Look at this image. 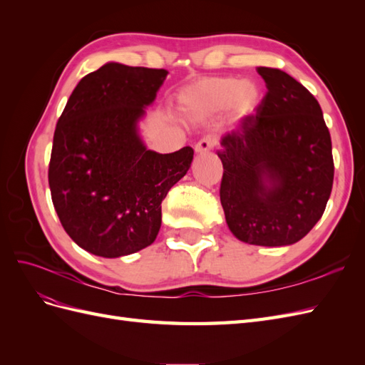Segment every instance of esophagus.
I'll use <instances>...</instances> for the list:
<instances>
[{
  "label": "esophagus",
  "instance_id": "1",
  "mask_svg": "<svg viewBox=\"0 0 365 365\" xmlns=\"http://www.w3.org/2000/svg\"><path fill=\"white\" fill-rule=\"evenodd\" d=\"M215 145H216V140L213 137H204V138H201L200 141L196 143L195 150L197 153H204V152L210 150L212 148H215Z\"/></svg>",
  "mask_w": 365,
  "mask_h": 365
}]
</instances>
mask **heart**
I'll return each mask as SVG.
<instances>
[{"label":"heart","mask_w":365,"mask_h":365,"mask_svg":"<svg viewBox=\"0 0 365 365\" xmlns=\"http://www.w3.org/2000/svg\"><path fill=\"white\" fill-rule=\"evenodd\" d=\"M260 97L259 88L250 81L242 82L236 77H216L196 83L182 96L185 111H210L233 103L240 114L251 113Z\"/></svg>","instance_id":"1"}]
</instances>
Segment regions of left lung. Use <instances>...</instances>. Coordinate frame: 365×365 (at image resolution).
<instances>
[{
	"label": "left lung",
	"mask_w": 365,
	"mask_h": 365,
	"mask_svg": "<svg viewBox=\"0 0 365 365\" xmlns=\"http://www.w3.org/2000/svg\"><path fill=\"white\" fill-rule=\"evenodd\" d=\"M268 93L220 138L227 225L239 240L292 245L323 216L334 184L332 140L317 98L279 68L259 67Z\"/></svg>",
	"instance_id": "left-lung-1"
}]
</instances>
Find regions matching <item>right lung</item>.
<instances>
[{"label": "right lung", "instance_id": "1", "mask_svg": "<svg viewBox=\"0 0 365 365\" xmlns=\"http://www.w3.org/2000/svg\"><path fill=\"white\" fill-rule=\"evenodd\" d=\"M168 74L108 62L77 83L58 120L51 201L67 235L94 256L121 257L153 244L161 202L190 169V146L158 153L138 134Z\"/></svg>", "mask_w": 365, "mask_h": 365}]
</instances>
